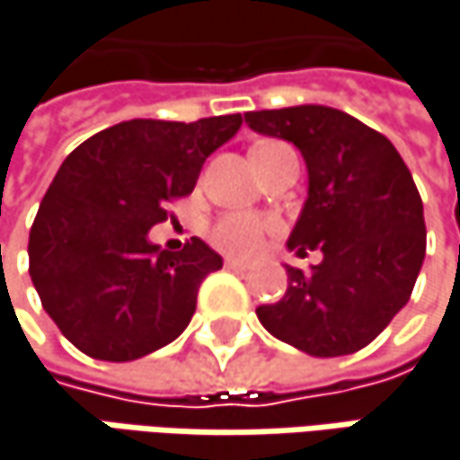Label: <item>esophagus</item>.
I'll return each instance as SVG.
<instances>
[{
  "instance_id": "1",
  "label": "esophagus",
  "mask_w": 460,
  "mask_h": 460,
  "mask_svg": "<svg viewBox=\"0 0 460 460\" xmlns=\"http://www.w3.org/2000/svg\"><path fill=\"white\" fill-rule=\"evenodd\" d=\"M226 268L234 270V273H244V270H250V265H247V262H242V260H236V257H226Z\"/></svg>"
}]
</instances>
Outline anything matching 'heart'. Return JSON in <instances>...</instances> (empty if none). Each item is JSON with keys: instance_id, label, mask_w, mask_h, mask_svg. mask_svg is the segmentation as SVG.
<instances>
[{"instance_id": "obj_1", "label": "heart", "mask_w": 460, "mask_h": 460, "mask_svg": "<svg viewBox=\"0 0 460 460\" xmlns=\"http://www.w3.org/2000/svg\"><path fill=\"white\" fill-rule=\"evenodd\" d=\"M281 148V143H268V146H260L257 153H268V150ZM281 231L279 221L273 218H257L250 213H226L221 216L213 229H210V242L221 250V252H229L236 257H252L257 255L265 242L270 236H276Z\"/></svg>"}]
</instances>
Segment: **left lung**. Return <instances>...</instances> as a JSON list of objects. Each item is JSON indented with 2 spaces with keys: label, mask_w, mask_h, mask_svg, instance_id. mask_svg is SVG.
Here are the masks:
<instances>
[{
  "label": "left lung",
  "mask_w": 460,
  "mask_h": 460,
  "mask_svg": "<svg viewBox=\"0 0 460 460\" xmlns=\"http://www.w3.org/2000/svg\"><path fill=\"white\" fill-rule=\"evenodd\" d=\"M244 122L302 150L310 198L288 250L323 252L312 273L286 268L284 299L257 307L260 323L312 357L365 349L409 302L427 250L409 166L385 135L331 106L247 111Z\"/></svg>",
  "instance_id": "1"
}]
</instances>
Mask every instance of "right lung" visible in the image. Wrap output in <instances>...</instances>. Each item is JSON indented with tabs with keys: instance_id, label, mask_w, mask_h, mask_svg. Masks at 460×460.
Returning <instances> with one entry per match:
<instances>
[{
	"instance_id": "add662e5",
	"label": "right lung",
	"mask_w": 460,
	"mask_h": 460,
	"mask_svg": "<svg viewBox=\"0 0 460 460\" xmlns=\"http://www.w3.org/2000/svg\"><path fill=\"white\" fill-rule=\"evenodd\" d=\"M239 127L242 114L129 119L65 158L31 226L28 270L43 310L83 354L132 362L190 325L200 284L224 260L198 236L181 252L158 250L148 229Z\"/></svg>"
}]
</instances>
